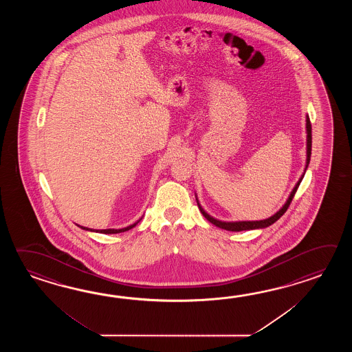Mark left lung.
<instances>
[{
    "instance_id": "left-lung-1",
    "label": "left lung",
    "mask_w": 352,
    "mask_h": 352,
    "mask_svg": "<svg viewBox=\"0 0 352 352\" xmlns=\"http://www.w3.org/2000/svg\"><path fill=\"white\" fill-rule=\"evenodd\" d=\"M311 151H312V126H311V120L307 117V166L309 164V160H311ZM303 179V176L300 177L296 187L293 188L292 194L289 196V199L287 200L285 204V206L282 209L278 211L277 214H274L273 217H270V219H265V220H259V221H238V223H224V221H219L217 219L210 217L208 215L201 206L199 205L200 211L202 212V215L206 217L209 220L211 224L215 225L220 229H225V230H229V232H243V230H252V229H259V228H267L270 225L274 224L277 221L279 217H282L285 214L287 209L289 208L291 202H292L294 195L298 190L299 184Z\"/></svg>"
}]
</instances>
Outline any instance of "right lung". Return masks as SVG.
<instances>
[{"instance_id":"add662e5","label":"right lung","mask_w":352,"mask_h":352,"mask_svg":"<svg viewBox=\"0 0 352 352\" xmlns=\"http://www.w3.org/2000/svg\"><path fill=\"white\" fill-rule=\"evenodd\" d=\"M135 224L131 225V226H127V228H123V229H105V230H97L98 232H102V234H117V232H127L129 229H132V228H135ZM82 229H85V230H89L88 228H82L80 226ZM91 232H94V230H91Z\"/></svg>"}]
</instances>
